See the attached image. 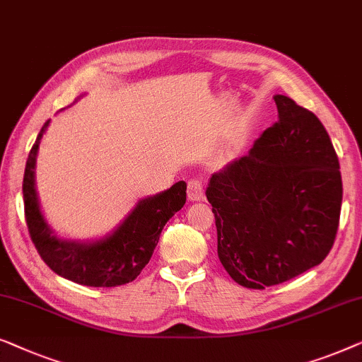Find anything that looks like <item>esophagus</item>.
<instances>
[{"instance_id": "obj_1", "label": "esophagus", "mask_w": 362, "mask_h": 362, "mask_svg": "<svg viewBox=\"0 0 362 362\" xmlns=\"http://www.w3.org/2000/svg\"><path fill=\"white\" fill-rule=\"evenodd\" d=\"M187 193H188V200L190 202H200L205 198V185H203V182L200 179H192L188 182Z\"/></svg>"}]
</instances>
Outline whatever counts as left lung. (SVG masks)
<instances>
[{
  "mask_svg": "<svg viewBox=\"0 0 362 362\" xmlns=\"http://www.w3.org/2000/svg\"><path fill=\"white\" fill-rule=\"evenodd\" d=\"M274 101L277 123L206 188L223 267L234 282L259 290L323 262L343 200L338 156L322 121L288 96Z\"/></svg>",
  "mask_w": 362,
  "mask_h": 362,
  "instance_id": "1",
  "label": "left lung"
}]
</instances>
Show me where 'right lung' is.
Masks as SVG:
<instances>
[{
	"label": "right lung",
	"mask_w": 362,
	"mask_h": 362,
	"mask_svg": "<svg viewBox=\"0 0 362 362\" xmlns=\"http://www.w3.org/2000/svg\"><path fill=\"white\" fill-rule=\"evenodd\" d=\"M47 126L49 121L29 152L23 180L28 230L39 256L60 277L80 285L118 287L132 282L151 261L165 223L185 205L187 183L180 180L169 190L137 202L108 236L90 243L60 239L45 221L35 192V159Z\"/></svg>",
	"instance_id": "right-lung-1"
}]
</instances>
